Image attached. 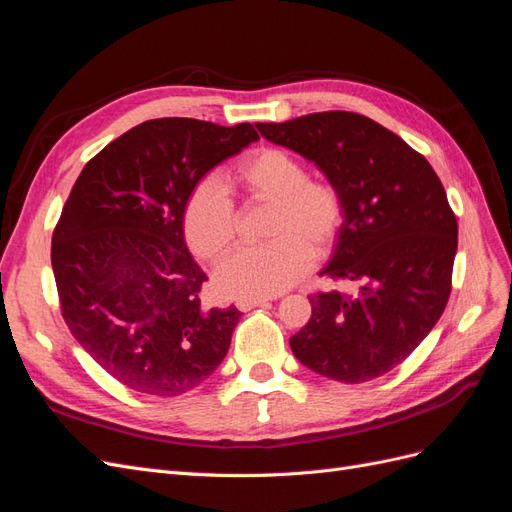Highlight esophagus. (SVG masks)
<instances>
[{"label": "esophagus", "mask_w": 512, "mask_h": 512, "mask_svg": "<svg viewBox=\"0 0 512 512\" xmlns=\"http://www.w3.org/2000/svg\"><path fill=\"white\" fill-rule=\"evenodd\" d=\"M262 305H269V299H237V307L241 312H250V309L262 307Z\"/></svg>", "instance_id": "esophagus-1"}]
</instances>
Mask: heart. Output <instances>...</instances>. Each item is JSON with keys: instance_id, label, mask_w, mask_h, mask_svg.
Segmentation results:
<instances>
[{"instance_id": "1", "label": "heart", "mask_w": 512, "mask_h": 512, "mask_svg": "<svg viewBox=\"0 0 512 512\" xmlns=\"http://www.w3.org/2000/svg\"><path fill=\"white\" fill-rule=\"evenodd\" d=\"M303 162L282 149L262 147L230 168L228 179L245 194L273 203L271 241L241 247L215 275V284L239 299H265L297 284L344 226V198L333 183L307 179ZM183 235L190 250L220 262L237 241V215L220 183L200 181L185 198Z\"/></svg>"}]
</instances>
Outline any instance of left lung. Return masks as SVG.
<instances>
[{"mask_svg":"<svg viewBox=\"0 0 512 512\" xmlns=\"http://www.w3.org/2000/svg\"><path fill=\"white\" fill-rule=\"evenodd\" d=\"M262 138L314 162L344 198V226L320 273L359 284L318 292L290 337L316 374L359 384L406 361L440 320L457 254V220L436 170L404 138L359 113L256 123Z\"/></svg>","mask_w":512,"mask_h":512,"instance_id":"1","label":"left lung"}]
</instances>
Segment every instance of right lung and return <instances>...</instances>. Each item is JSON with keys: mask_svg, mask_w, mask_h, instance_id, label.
I'll return each instance as SVG.
<instances>
[{"mask_svg": "<svg viewBox=\"0 0 512 512\" xmlns=\"http://www.w3.org/2000/svg\"><path fill=\"white\" fill-rule=\"evenodd\" d=\"M254 141L252 123L151 119L106 145L74 183L51 247L61 314L132 391L188 393L224 361L241 312L200 305L207 275L181 215L200 179Z\"/></svg>", "mask_w": 512, "mask_h": 512, "instance_id": "right-lung-1", "label": "right lung"}]
</instances>
